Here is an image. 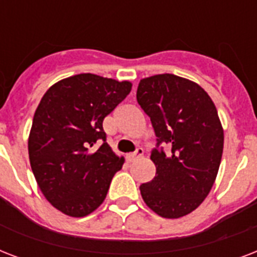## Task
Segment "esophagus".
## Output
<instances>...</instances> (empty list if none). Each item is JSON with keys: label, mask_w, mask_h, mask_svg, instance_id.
Wrapping results in <instances>:
<instances>
[{"label": "esophagus", "mask_w": 257, "mask_h": 257, "mask_svg": "<svg viewBox=\"0 0 257 257\" xmlns=\"http://www.w3.org/2000/svg\"><path fill=\"white\" fill-rule=\"evenodd\" d=\"M143 155H144V149H143V148H137L136 151H135V152L131 153V155H128V160L129 161H135V160H137L139 157L143 156Z\"/></svg>", "instance_id": "1"}]
</instances>
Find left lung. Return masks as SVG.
I'll return each mask as SVG.
<instances>
[{"mask_svg": "<svg viewBox=\"0 0 257 257\" xmlns=\"http://www.w3.org/2000/svg\"><path fill=\"white\" fill-rule=\"evenodd\" d=\"M136 96L157 137L151 152L156 176L141 184V196L161 217L188 215L207 197L221 161L224 132L215 104L196 82L169 73L141 80Z\"/></svg>", "mask_w": 257, "mask_h": 257, "instance_id": "left-lung-1", "label": "left lung"}]
</instances>
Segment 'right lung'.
Instances as JSON below:
<instances>
[{
    "label": "right lung",
    "instance_id": "obj_1",
    "mask_svg": "<svg viewBox=\"0 0 257 257\" xmlns=\"http://www.w3.org/2000/svg\"><path fill=\"white\" fill-rule=\"evenodd\" d=\"M132 89L92 73L50 86L30 131L29 160L46 200L58 211L82 217L100 207L113 176L124 164L106 143L102 121Z\"/></svg>",
    "mask_w": 257,
    "mask_h": 257
}]
</instances>
